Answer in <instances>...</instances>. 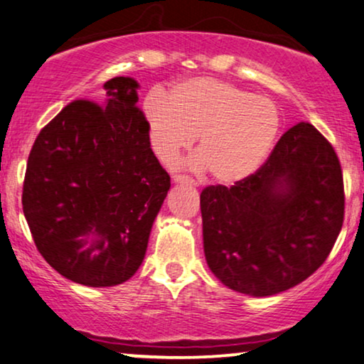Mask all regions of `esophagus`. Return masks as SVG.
Masks as SVG:
<instances>
[{
	"label": "esophagus",
	"mask_w": 364,
	"mask_h": 364,
	"mask_svg": "<svg viewBox=\"0 0 364 364\" xmlns=\"http://www.w3.org/2000/svg\"><path fill=\"white\" fill-rule=\"evenodd\" d=\"M173 179H174V183H183V185H190V186H195L196 185L195 179H193L191 176H188V174L178 173V174H174Z\"/></svg>",
	"instance_id": "34e87169"
}]
</instances>
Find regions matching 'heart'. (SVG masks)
Listing matches in <instances>:
<instances>
[{
    "label": "heart",
    "instance_id": "heart-1",
    "mask_svg": "<svg viewBox=\"0 0 364 364\" xmlns=\"http://www.w3.org/2000/svg\"><path fill=\"white\" fill-rule=\"evenodd\" d=\"M144 116L151 146L161 159L171 163L198 136L201 163L225 185L254 174L280 131V112L272 99L213 77L173 85L166 100L146 102Z\"/></svg>",
    "mask_w": 364,
    "mask_h": 364
}]
</instances>
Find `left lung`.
<instances>
[{
  "label": "left lung",
  "instance_id": "8db88e82",
  "mask_svg": "<svg viewBox=\"0 0 364 364\" xmlns=\"http://www.w3.org/2000/svg\"><path fill=\"white\" fill-rule=\"evenodd\" d=\"M210 270L233 291L265 297L324 264L344 220L343 169L309 122L284 132L254 174L200 195Z\"/></svg>",
  "mask_w": 364,
  "mask_h": 364
}]
</instances>
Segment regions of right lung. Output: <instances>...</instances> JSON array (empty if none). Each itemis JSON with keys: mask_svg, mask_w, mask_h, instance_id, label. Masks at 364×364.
Instances as JSON below:
<instances>
[{"mask_svg": "<svg viewBox=\"0 0 364 364\" xmlns=\"http://www.w3.org/2000/svg\"><path fill=\"white\" fill-rule=\"evenodd\" d=\"M102 102L79 99L40 131L23 181V213L38 252L73 282H126L144 259L171 179L137 107V82H105Z\"/></svg>", "mask_w": 364, "mask_h": 364, "instance_id": "add662e5", "label": "right lung"}]
</instances>
